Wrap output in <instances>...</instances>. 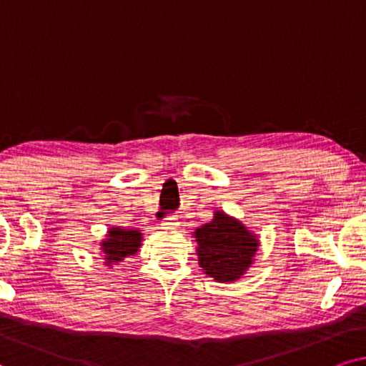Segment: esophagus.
<instances>
[{
    "label": "esophagus",
    "instance_id": "34e87169",
    "mask_svg": "<svg viewBox=\"0 0 366 366\" xmlns=\"http://www.w3.org/2000/svg\"><path fill=\"white\" fill-rule=\"evenodd\" d=\"M160 226H162V229H175L179 226V217L170 216L167 219H164V221L160 222Z\"/></svg>",
    "mask_w": 366,
    "mask_h": 366
}]
</instances>
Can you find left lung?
<instances>
[{
  "label": "left lung",
  "mask_w": 366,
  "mask_h": 366,
  "mask_svg": "<svg viewBox=\"0 0 366 366\" xmlns=\"http://www.w3.org/2000/svg\"><path fill=\"white\" fill-rule=\"evenodd\" d=\"M199 266L217 282L236 281L249 269L259 241L244 224L222 211L194 231Z\"/></svg>",
  "instance_id": "8db88e82"
}]
</instances>
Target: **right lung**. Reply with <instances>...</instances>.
<instances>
[{"label":"right lung","instance_id":"right-lung-1","mask_svg":"<svg viewBox=\"0 0 366 366\" xmlns=\"http://www.w3.org/2000/svg\"><path fill=\"white\" fill-rule=\"evenodd\" d=\"M140 244H142V232L137 229L112 227L105 239L102 241L105 266L112 267L124 261L125 257L134 256Z\"/></svg>","mask_w":366,"mask_h":366}]
</instances>
